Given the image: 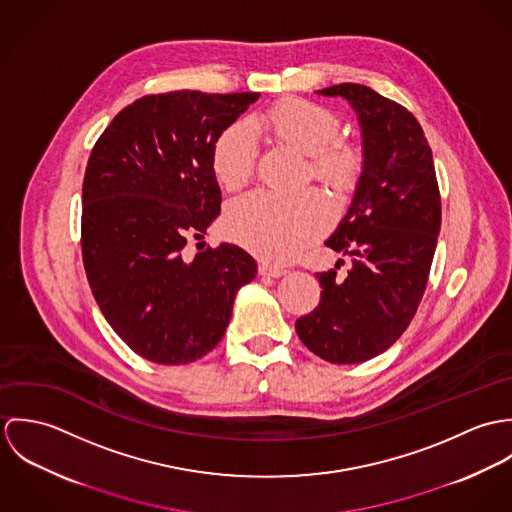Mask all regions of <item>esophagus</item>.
Returning <instances> with one entry per match:
<instances>
[{"label":"esophagus","mask_w":512,"mask_h":512,"mask_svg":"<svg viewBox=\"0 0 512 512\" xmlns=\"http://www.w3.org/2000/svg\"><path fill=\"white\" fill-rule=\"evenodd\" d=\"M258 272H260V276H268V278H282V276L288 274V270H284V268H280V266L266 264V262H262V264L258 266Z\"/></svg>","instance_id":"34e87169"}]
</instances>
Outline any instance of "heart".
<instances>
[{"mask_svg": "<svg viewBox=\"0 0 512 512\" xmlns=\"http://www.w3.org/2000/svg\"><path fill=\"white\" fill-rule=\"evenodd\" d=\"M339 130V118L331 110L286 98L254 116L250 124L236 122L224 128L211 149V169L222 189L244 185L254 171V132H264L309 155L315 179L347 191L359 177L361 153L337 140ZM329 220V205L319 191L278 195L258 189L228 201L224 232L264 260L288 262L329 226Z\"/></svg>", "mask_w": 512, "mask_h": 512, "instance_id": "b5f03b06", "label": "heart"}]
</instances>
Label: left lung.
I'll return each instance as SVG.
<instances>
[{
	"mask_svg": "<svg viewBox=\"0 0 512 512\" xmlns=\"http://www.w3.org/2000/svg\"><path fill=\"white\" fill-rule=\"evenodd\" d=\"M315 92L355 110L363 167L347 215L325 242L353 258L349 276L317 274L319 305L295 331L323 361L355 365L390 349L422 301L441 226L438 179L424 130L404 106L355 82Z\"/></svg>",
	"mask_w": 512,
	"mask_h": 512,
	"instance_id": "left-lung-1",
	"label": "left lung"
}]
</instances>
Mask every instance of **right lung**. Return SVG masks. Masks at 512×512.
<instances>
[{"label": "right lung", "instance_id": "add662e5", "mask_svg": "<svg viewBox=\"0 0 512 512\" xmlns=\"http://www.w3.org/2000/svg\"><path fill=\"white\" fill-rule=\"evenodd\" d=\"M256 92L177 90L126 106L98 138L82 185V260L120 339L159 365H187L219 345L256 260L234 244L185 258L220 215L211 149Z\"/></svg>", "mask_w": 512, "mask_h": 512}]
</instances>
